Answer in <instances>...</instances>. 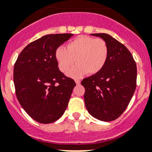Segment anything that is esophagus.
<instances>
[{
    "instance_id": "1",
    "label": "esophagus",
    "mask_w": 152,
    "mask_h": 152,
    "mask_svg": "<svg viewBox=\"0 0 152 152\" xmlns=\"http://www.w3.org/2000/svg\"><path fill=\"white\" fill-rule=\"evenodd\" d=\"M75 83H76V85H79L81 83V82H80V80H78V79H76V80H75Z\"/></svg>"
}]
</instances>
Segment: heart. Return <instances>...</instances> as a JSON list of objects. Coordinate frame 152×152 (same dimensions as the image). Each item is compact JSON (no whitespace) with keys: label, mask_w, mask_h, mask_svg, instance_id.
Segmentation results:
<instances>
[{"label":"heart","mask_w":152,"mask_h":152,"mask_svg":"<svg viewBox=\"0 0 152 152\" xmlns=\"http://www.w3.org/2000/svg\"><path fill=\"white\" fill-rule=\"evenodd\" d=\"M109 49L103 39H94L82 35L71 40L66 45V49L59 46L55 51V59L59 69L68 76L79 78L86 73L94 75L99 73L106 64Z\"/></svg>","instance_id":"heart-1"}]
</instances>
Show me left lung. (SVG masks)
<instances>
[{
    "label": "left lung",
    "mask_w": 152,
    "mask_h": 152,
    "mask_svg": "<svg viewBox=\"0 0 152 152\" xmlns=\"http://www.w3.org/2000/svg\"><path fill=\"white\" fill-rule=\"evenodd\" d=\"M102 38L108 46L106 64L99 73L86 78L84 100L91 115L111 121L128 106L137 86V64L130 51L107 34H91Z\"/></svg>",
    "instance_id": "obj_1"
}]
</instances>
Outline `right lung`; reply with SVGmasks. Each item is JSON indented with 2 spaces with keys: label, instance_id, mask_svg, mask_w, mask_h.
Instances as JSON below:
<instances>
[{
  "label": "right lung",
  "instance_id": "1",
  "mask_svg": "<svg viewBox=\"0 0 152 152\" xmlns=\"http://www.w3.org/2000/svg\"><path fill=\"white\" fill-rule=\"evenodd\" d=\"M72 34L42 36L22 51L14 66L13 81L18 102L34 120L42 124L57 121L64 113L74 80L60 71L57 48Z\"/></svg>",
  "mask_w": 152,
  "mask_h": 152
}]
</instances>
